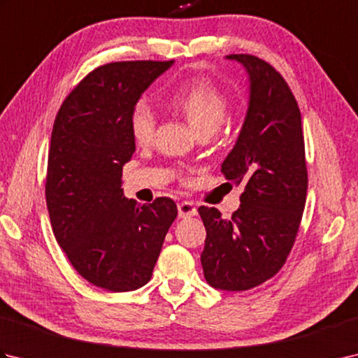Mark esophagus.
Wrapping results in <instances>:
<instances>
[{"mask_svg": "<svg viewBox=\"0 0 358 358\" xmlns=\"http://www.w3.org/2000/svg\"><path fill=\"white\" fill-rule=\"evenodd\" d=\"M196 215V208L191 201H181L178 203V217L180 218H187Z\"/></svg>", "mask_w": 358, "mask_h": 358, "instance_id": "1", "label": "esophagus"}]
</instances>
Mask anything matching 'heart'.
<instances>
[{
    "label": "heart",
    "instance_id": "heart-1",
    "mask_svg": "<svg viewBox=\"0 0 358 358\" xmlns=\"http://www.w3.org/2000/svg\"><path fill=\"white\" fill-rule=\"evenodd\" d=\"M172 109L183 113L196 135H212L222 126L231 104L224 92L214 81L204 77H194L175 86L166 98ZM129 129L138 144L152 140L155 131V113L144 101L136 103L129 115Z\"/></svg>",
    "mask_w": 358,
    "mask_h": 358
}]
</instances>
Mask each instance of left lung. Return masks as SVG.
Returning <instances> with one entry per match:
<instances>
[{"instance_id":"left-lung-1","label":"left lung","mask_w":358,"mask_h":358,"mask_svg":"<svg viewBox=\"0 0 358 358\" xmlns=\"http://www.w3.org/2000/svg\"><path fill=\"white\" fill-rule=\"evenodd\" d=\"M227 58L245 66L250 81L245 123L222 164L243 187L241 204L227 220L217 208H199L206 227L201 266L210 286L248 291L283 268L295 243L308 191L305 136L299 104L275 67L248 53Z\"/></svg>"}]
</instances>
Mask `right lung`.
Wrapping results in <instances>:
<instances>
[{"label": "right lung", "mask_w": 358, "mask_h": 358, "mask_svg": "<svg viewBox=\"0 0 358 358\" xmlns=\"http://www.w3.org/2000/svg\"><path fill=\"white\" fill-rule=\"evenodd\" d=\"M171 62H117L87 73L52 129L45 203L53 235L83 278L112 292L148 283L177 204L127 200L123 166L135 152L129 115Z\"/></svg>", "instance_id": "1"}]
</instances>
